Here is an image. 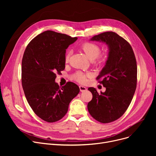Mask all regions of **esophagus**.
I'll list each match as a JSON object with an SVG mask.
<instances>
[{
  "label": "esophagus",
  "instance_id": "34e87169",
  "mask_svg": "<svg viewBox=\"0 0 156 156\" xmlns=\"http://www.w3.org/2000/svg\"><path fill=\"white\" fill-rule=\"evenodd\" d=\"M79 87H80V90L81 92H85V91L87 90V88L85 87H84V86L80 85Z\"/></svg>",
  "mask_w": 156,
  "mask_h": 156
}]
</instances>
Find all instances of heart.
<instances>
[{
    "instance_id": "obj_1",
    "label": "heart",
    "mask_w": 156,
    "mask_h": 156,
    "mask_svg": "<svg viewBox=\"0 0 156 156\" xmlns=\"http://www.w3.org/2000/svg\"><path fill=\"white\" fill-rule=\"evenodd\" d=\"M80 48L85 52L88 58L91 61H94L95 59H97L101 52V48L99 46L91 42H86L83 44L82 45H81ZM71 54V52L70 51H68L65 55V61L66 62L69 61ZM105 59L106 57L105 56H101L99 57L98 62H104L105 61ZM89 76H90L89 73L84 74L82 72L78 71L75 74V75H74V78L80 83H85L87 81V77Z\"/></svg>"
}]
</instances>
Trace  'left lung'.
Here are the masks:
<instances>
[{
	"instance_id": "left-lung-1",
	"label": "left lung",
	"mask_w": 156,
	"mask_h": 156,
	"mask_svg": "<svg viewBox=\"0 0 156 156\" xmlns=\"http://www.w3.org/2000/svg\"><path fill=\"white\" fill-rule=\"evenodd\" d=\"M108 47V59L97 80L105 87L98 93L95 88L88 90L93 95L87 108L90 115L102 123H108L123 114L133 97L137 80L135 56L129 44L112 31L104 32L90 38Z\"/></svg>"
}]
</instances>
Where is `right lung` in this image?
<instances>
[{
  "label": "right lung",
  "instance_id": "add662e5",
  "mask_svg": "<svg viewBox=\"0 0 156 156\" xmlns=\"http://www.w3.org/2000/svg\"><path fill=\"white\" fill-rule=\"evenodd\" d=\"M78 39L53 31H45L27 45L22 59L21 81L33 111L42 119L53 122L62 119L69 104L79 93L73 82L59 87L57 73L65 68L66 49Z\"/></svg>",
  "mask_w": 156,
  "mask_h": 156
}]
</instances>
